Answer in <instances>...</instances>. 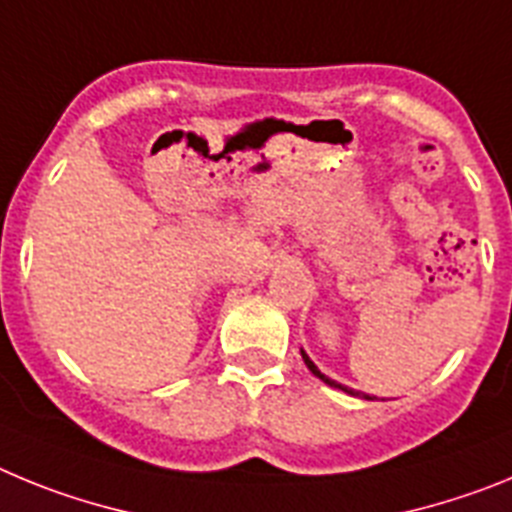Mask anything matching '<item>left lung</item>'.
Returning a JSON list of instances; mask_svg holds the SVG:
<instances>
[{
  "label": "left lung",
  "mask_w": 512,
  "mask_h": 512,
  "mask_svg": "<svg viewBox=\"0 0 512 512\" xmlns=\"http://www.w3.org/2000/svg\"><path fill=\"white\" fill-rule=\"evenodd\" d=\"M302 359H305L307 369H310V372H312V374H315V377H318V379H323V382H325V384H328V387H336V390H343V392H346V395H354V397H359V392H356V390H351V387H346V384H338V382H336V379H330V377H325V374H323V372H320L318 366L312 364V359H310V356H307V354H305V351H302ZM361 397H364V400H372V397H369V395H361Z\"/></svg>",
  "instance_id": "obj_1"
}]
</instances>
